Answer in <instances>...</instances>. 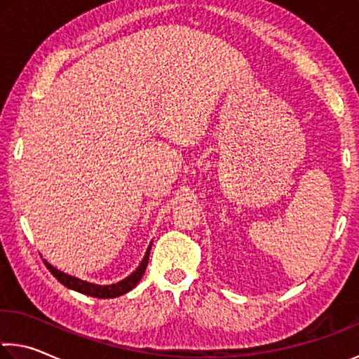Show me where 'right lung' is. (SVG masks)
<instances>
[{"label":"right lung","mask_w":359,"mask_h":359,"mask_svg":"<svg viewBox=\"0 0 359 359\" xmlns=\"http://www.w3.org/2000/svg\"><path fill=\"white\" fill-rule=\"evenodd\" d=\"M150 249H151V244L149 246V249H147L144 259H142L140 265L137 266V269H135V271L130 273V275L128 278H124L123 281H118L115 284H108V286H100V284L88 283V281L79 280V278H75V276H72V275H67V273L57 270L55 266L48 264L46 260H44V265H46L48 270L55 276V280L60 281L68 289H73V291H76V292L90 295V297L113 299V297H119V295L129 292L130 289H134L135 286H137V283L140 281V278L144 276L145 269H147V264H149Z\"/></svg>","instance_id":"add662e5"}]
</instances>
